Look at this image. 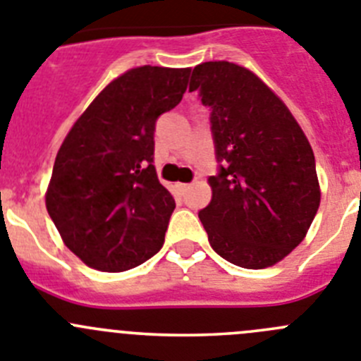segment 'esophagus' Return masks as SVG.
Returning <instances> with one entry per match:
<instances>
[{"mask_svg":"<svg viewBox=\"0 0 361 361\" xmlns=\"http://www.w3.org/2000/svg\"><path fill=\"white\" fill-rule=\"evenodd\" d=\"M191 188V184H178V190L183 191V193H186L188 190H190Z\"/></svg>","mask_w":361,"mask_h":361,"instance_id":"obj_1","label":"esophagus"}]
</instances>
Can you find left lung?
Masks as SVG:
<instances>
[{"mask_svg":"<svg viewBox=\"0 0 361 361\" xmlns=\"http://www.w3.org/2000/svg\"><path fill=\"white\" fill-rule=\"evenodd\" d=\"M209 108L219 170L199 212L213 250L235 266L262 269L288 257L320 206L314 153L288 106L238 65L209 61L191 73Z\"/></svg>","mask_w":361,"mask_h":361,"instance_id":"left-lung-1","label":"left lung"}]
</instances>
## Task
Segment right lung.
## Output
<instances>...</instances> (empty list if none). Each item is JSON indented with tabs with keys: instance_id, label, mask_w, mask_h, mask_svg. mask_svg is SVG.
Here are the masks:
<instances>
[{
	"instance_id": "add662e5",
	"label": "right lung",
	"mask_w": 361,
	"mask_h": 361,
	"mask_svg": "<svg viewBox=\"0 0 361 361\" xmlns=\"http://www.w3.org/2000/svg\"><path fill=\"white\" fill-rule=\"evenodd\" d=\"M190 72L128 70L92 101L57 152L47 209L86 266L132 269L164 244L175 200L153 166V133L180 103Z\"/></svg>"
}]
</instances>
